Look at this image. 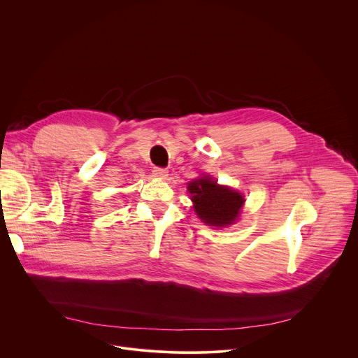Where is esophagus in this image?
Instances as JSON below:
<instances>
[{
	"label": "esophagus",
	"instance_id": "esophagus-1",
	"mask_svg": "<svg viewBox=\"0 0 358 358\" xmlns=\"http://www.w3.org/2000/svg\"><path fill=\"white\" fill-rule=\"evenodd\" d=\"M152 176L157 177V178H167L169 170L163 169V167H155V169H152Z\"/></svg>",
	"mask_w": 358,
	"mask_h": 358
}]
</instances>
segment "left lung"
Returning a JSON list of instances; mask_svg holds the SVG:
<instances>
[{
  "mask_svg": "<svg viewBox=\"0 0 358 358\" xmlns=\"http://www.w3.org/2000/svg\"><path fill=\"white\" fill-rule=\"evenodd\" d=\"M188 191L198 217L211 227L231 225L239 214L243 196L224 185H218L211 177H202L189 182Z\"/></svg>",
  "mask_w": 358,
  "mask_h": 358,
  "instance_id": "left-lung-1",
  "label": "left lung"
}]
</instances>
